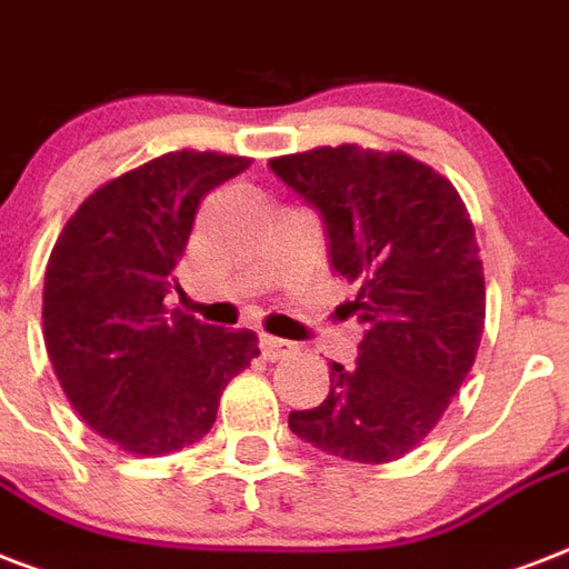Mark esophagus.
I'll use <instances>...</instances> for the list:
<instances>
[{"label": "esophagus", "mask_w": 569, "mask_h": 569, "mask_svg": "<svg viewBox=\"0 0 569 569\" xmlns=\"http://www.w3.org/2000/svg\"><path fill=\"white\" fill-rule=\"evenodd\" d=\"M258 347H261L263 359H270V362H276V359H284V356H290L293 350H297V347L290 345V341H281V338H272V335H261Z\"/></svg>", "instance_id": "esophagus-1"}]
</instances>
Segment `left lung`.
Here are the masks:
<instances>
[{
  "label": "left lung",
  "instance_id": "obj_1",
  "mask_svg": "<svg viewBox=\"0 0 569 569\" xmlns=\"http://www.w3.org/2000/svg\"><path fill=\"white\" fill-rule=\"evenodd\" d=\"M270 169L320 210L332 270L365 323L353 368L329 365L320 407L290 430L353 463H391L425 439L472 371L487 288L463 198L403 151L362 144L272 157Z\"/></svg>",
  "mask_w": 569,
  "mask_h": 569
}]
</instances>
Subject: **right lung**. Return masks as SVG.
<instances>
[{
    "instance_id": "1",
    "label": "right lung",
    "mask_w": 569,
    "mask_h": 569,
    "mask_svg": "<svg viewBox=\"0 0 569 569\" xmlns=\"http://www.w3.org/2000/svg\"><path fill=\"white\" fill-rule=\"evenodd\" d=\"M252 166L219 151H169L106 180L77 207L43 276V345L94 433L166 457L213 427L219 398L258 356V335L224 332L166 302L178 290L201 198Z\"/></svg>"
}]
</instances>
